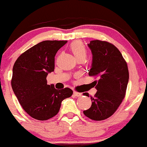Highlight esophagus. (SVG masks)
I'll use <instances>...</instances> for the list:
<instances>
[{
    "instance_id": "obj_1",
    "label": "esophagus",
    "mask_w": 147,
    "mask_h": 147,
    "mask_svg": "<svg viewBox=\"0 0 147 147\" xmlns=\"http://www.w3.org/2000/svg\"><path fill=\"white\" fill-rule=\"evenodd\" d=\"M73 94L75 95L76 97H81V96H82V93H79V92H77V91H74Z\"/></svg>"
}]
</instances>
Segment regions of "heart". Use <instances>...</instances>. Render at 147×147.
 Returning <instances> with one entry per match:
<instances>
[{
  "mask_svg": "<svg viewBox=\"0 0 147 147\" xmlns=\"http://www.w3.org/2000/svg\"><path fill=\"white\" fill-rule=\"evenodd\" d=\"M70 48L76 59L80 57H85L86 55V47L80 40H75L71 43Z\"/></svg>",
  "mask_w": 147,
  "mask_h": 147,
  "instance_id": "heart-1",
  "label": "heart"
}]
</instances>
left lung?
<instances>
[{"label": "left lung", "mask_w": 147, "mask_h": 147, "mask_svg": "<svg viewBox=\"0 0 147 147\" xmlns=\"http://www.w3.org/2000/svg\"><path fill=\"white\" fill-rule=\"evenodd\" d=\"M88 45L93 54L88 75L99 80L95 81L97 92L91 97V107L84 114L92 120L102 121L114 114L125 98L129 79L128 65L120 51L112 43L96 40ZM83 95L89 97L88 93Z\"/></svg>", "instance_id": "obj_1"}]
</instances>
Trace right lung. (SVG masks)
Returning <instances> with one entry per match:
<instances>
[{
  "label": "right lung",
  "mask_w": 147,
  "mask_h": 147,
  "mask_svg": "<svg viewBox=\"0 0 147 147\" xmlns=\"http://www.w3.org/2000/svg\"><path fill=\"white\" fill-rule=\"evenodd\" d=\"M66 40H45L24 51L14 63L12 90L25 112L32 118L46 121L59 112L61 102L73 93L69 88L58 90L48 85L47 76L54 70L57 51Z\"/></svg>",
  "instance_id": "1"
}]
</instances>
